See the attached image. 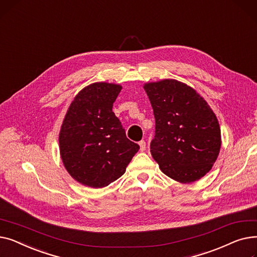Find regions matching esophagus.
I'll use <instances>...</instances> for the list:
<instances>
[{
	"instance_id": "esophagus-1",
	"label": "esophagus",
	"mask_w": 257,
	"mask_h": 257,
	"mask_svg": "<svg viewBox=\"0 0 257 257\" xmlns=\"http://www.w3.org/2000/svg\"><path fill=\"white\" fill-rule=\"evenodd\" d=\"M139 145H140V150H141L142 152L146 150V142H145V141H141V142L139 143Z\"/></svg>"
}]
</instances>
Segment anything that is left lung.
Segmentation results:
<instances>
[{
	"label": "left lung",
	"instance_id": "left-lung-1",
	"mask_svg": "<svg viewBox=\"0 0 257 257\" xmlns=\"http://www.w3.org/2000/svg\"><path fill=\"white\" fill-rule=\"evenodd\" d=\"M155 117L150 149L170 178L191 183L206 175L218 158L221 129L210 106L191 86L174 79L144 85Z\"/></svg>",
	"mask_w": 257,
	"mask_h": 257
}]
</instances>
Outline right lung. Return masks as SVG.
Listing matches in <instances>:
<instances>
[{
  "instance_id": "right-lung-1",
  "label": "right lung",
  "mask_w": 257,
  "mask_h": 257,
  "mask_svg": "<svg viewBox=\"0 0 257 257\" xmlns=\"http://www.w3.org/2000/svg\"><path fill=\"white\" fill-rule=\"evenodd\" d=\"M121 86L96 82L78 92L62 121L59 150L64 168L79 183L101 188L126 172L140 146L127 139L112 111Z\"/></svg>"
}]
</instances>
